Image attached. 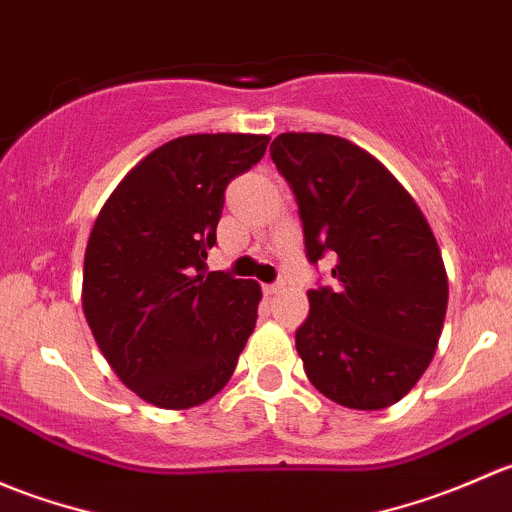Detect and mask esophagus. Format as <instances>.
Returning a JSON list of instances; mask_svg holds the SVG:
<instances>
[{
  "mask_svg": "<svg viewBox=\"0 0 512 512\" xmlns=\"http://www.w3.org/2000/svg\"><path fill=\"white\" fill-rule=\"evenodd\" d=\"M262 292H265L267 297H275V294L282 292V285H262Z\"/></svg>",
  "mask_w": 512,
  "mask_h": 512,
  "instance_id": "34e87169",
  "label": "esophagus"
}]
</instances>
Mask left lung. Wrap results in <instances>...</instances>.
<instances>
[{
  "instance_id": "1",
  "label": "left lung",
  "mask_w": 512,
  "mask_h": 512,
  "mask_svg": "<svg viewBox=\"0 0 512 512\" xmlns=\"http://www.w3.org/2000/svg\"><path fill=\"white\" fill-rule=\"evenodd\" d=\"M270 156L297 195L307 257H337V285L309 289L294 334L307 379L347 409L394 406L431 364L446 319L436 235L391 170L347 138L280 133Z\"/></svg>"
}]
</instances>
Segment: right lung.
<instances>
[{
  "label": "right lung",
  "mask_w": 512,
  "mask_h": 512,
  "mask_svg": "<svg viewBox=\"0 0 512 512\" xmlns=\"http://www.w3.org/2000/svg\"><path fill=\"white\" fill-rule=\"evenodd\" d=\"M270 136L195 133L163 143L116 185L84 255L81 304L103 359L158 409H193L230 381L257 322L255 280L205 272L223 193Z\"/></svg>",
  "instance_id": "right-lung-1"
}]
</instances>
